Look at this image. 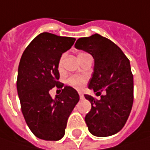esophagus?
Masks as SVG:
<instances>
[{"label":"esophagus","instance_id":"obj_1","mask_svg":"<svg viewBox=\"0 0 150 150\" xmlns=\"http://www.w3.org/2000/svg\"><path fill=\"white\" fill-rule=\"evenodd\" d=\"M79 95H80V99H81V100H83L84 96H83V93H82L81 92H79Z\"/></svg>","mask_w":150,"mask_h":150}]
</instances>
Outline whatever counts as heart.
Here are the masks:
<instances>
[{
  "mask_svg": "<svg viewBox=\"0 0 150 150\" xmlns=\"http://www.w3.org/2000/svg\"><path fill=\"white\" fill-rule=\"evenodd\" d=\"M85 53H80L78 55V57L83 55ZM63 58H64V55H62L60 58V60L58 62V69H61L62 67V61H63ZM88 81V76L86 75H71L68 78L67 80V83L69 86L72 87L75 89H81L84 88V86L86 85Z\"/></svg>",
  "mask_w": 150,
  "mask_h": 150,
  "instance_id": "obj_1",
  "label": "heart"
}]
</instances>
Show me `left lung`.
Instances as JSON below:
<instances>
[{"label": "left lung", "mask_w": 150, "mask_h": 150, "mask_svg": "<svg viewBox=\"0 0 150 150\" xmlns=\"http://www.w3.org/2000/svg\"><path fill=\"white\" fill-rule=\"evenodd\" d=\"M75 47L92 55L93 72L88 88L100 100L84 94L92 108L85 117L89 132L100 137L112 136L125 126L133 104V75L129 59L110 39L95 33L77 39Z\"/></svg>", "instance_id": "left-lung-1"}]
</instances>
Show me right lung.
<instances>
[{"instance_id": "right-lung-1", "label": "right lung", "mask_w": 150, "mask_h": 150, "mask_svg": "<svg viewBox=\"0 0 150 150\" xmlns=\"http://www.w3.org/2000/svg\"><path fill=\"white\" fill-rule=\"evenodd\" d=\"M75 38L42 33L22 54L18 69L17 91L25 120L38 138L57 141L63 137L69 115L80 97L72 87L65 86L55 99L50 90L62 88L58 62Z\"/></svg>"}]
</instances>
